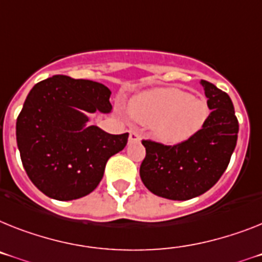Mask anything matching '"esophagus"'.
Wrapping results in <instances>:
<instances>
[{"mask_svg": "<svg viewBox=\"0 0 262 262\" xmlns=\"http://www.w3.org/2000/svg\"><path fill=\"white\" fill-rule=\"evenodd\" d=\"M141 141V136L138 135L137 132L132 130L129 133V144H135V142H140Z\"/></svg>", "mask_w": 262, "mask_h": 262, "instance_id": "1", "label": "esophagus"}]
</instances>
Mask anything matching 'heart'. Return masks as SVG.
I'll return each mask as SVG.
<instances>
[{
	"instance_id": "b5f03b06",
	"label": "heart",
	"mask_w": 262,
	"mask_h": 262,
	"mask_svg": "<svg viewBox=\"0 0 262 262\" xmlns=\"http://www.w3.org/2000/svg\"><path fill=\"white\" fill-rule=\"evenodd\" d=\"M129 112L140 124L149 125L151 136L166 145L188 141L201 130L209 117L202 97L179 88H160L133 96Z\"/></svg>"
}]
</instances>
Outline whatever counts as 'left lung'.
<instances>
[{"mask_svg": "<svg viewBox=\"0 0 262 262\" xmlns=\"http://www.w3.org/2000/svg\"><path fill=\"white\" fill-rule=\"evenodd\" d=\"M200 83L212 111L201 130L174 146L142 141L146 156L140 177L158 197L185 201L208 192L224 174L236 148L238 121L232 100L213 83Z\"/></svg>", "mask_w": 262, "mask_h": 262, "instance_id": "8db88e82", "label": "left lung"}]
</instances>
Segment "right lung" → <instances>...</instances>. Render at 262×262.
I'll return each mask as SVG.
<instances>
[{
	"label": "right lung",
	"instance_id": "right-lung-1",
	"mask_svg": "<svg viewBox=\"0 0 262 262\" xmlns=\"http://www.w3.org/2000/svg\"><path fill=\"white\" fill-rule=\"evenodd\" d=\"M112 92L96 81L53 76L30 90L15 124L26 174L50 199L70 201L97 188L105 165L126 146L129 133L89 125L88 113L112 112Z\"/></svg>",
	"mask_w": 262,
	"mask_h": 262
}]
</instances>
